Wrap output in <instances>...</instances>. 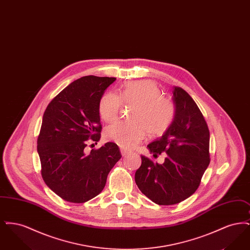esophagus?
I'll list each match as a JSON object with an SVG mask.
<instances>
[{
  "instance_id": "esophagus-1",
  "label": "esophagus",
  "mask_w": 250,
  "mask_h": 250,
  "mask_svg": "<svg viewBox=\"0 0 250 250\" xmlns=\"http://www.w3.org/2000/svg\"><path fill=\"white\" fill-rule=\"evenodd\" d=\"M121 154H122L123 156H125V155L128 154V152L126 150H125V149H121Z\"/></svg>"
}]
</instances>
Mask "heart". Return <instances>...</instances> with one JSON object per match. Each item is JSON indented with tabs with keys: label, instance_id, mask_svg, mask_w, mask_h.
Returning <instances> with one entry per match:
<instances>
[{
	"label": "heart",
	"instance_id": "heart-1",
	"mask_svg": "<svg viewBox=\"0 0 250 250\" xmlns=\"http://www.w3.org/2000/svg\"><path fill=\"white\" fill-rule=\"evenodd\" d=\"M123 104L130 106L132 121H118L104 130L105 139L124 149H131L141 143L145 131L150 137L166 133L172 125L176 107L174 103L163 97L162 91L154 81L128 82L119 95L107 92L100 98L98 111L101 119L112 122L117 119Z\"/></svg>",
	"mask_w": 250,
	"mask_h": 250
}]
</instances>
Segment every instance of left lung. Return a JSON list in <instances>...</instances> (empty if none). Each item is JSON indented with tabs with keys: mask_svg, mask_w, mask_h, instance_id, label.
<instances>
[{
	"mask_svg": "<svg viewBox=\"0 0 250 250\" xmlns=\"http://www.w3.org/2000/svg\"><path fill=\"white\" fill-rule=\"evenodd\" d=\"M175 118L161 138L147 147L162 164L142 155L135 181L143 194L159 205H172L189 198L198 189L210 163V132L196 102L184 89L173 87Z\"/></svg>",
	"mask_w": 250,
	"mask_h": 250,
	"instance_id": "obj_1",
	"label": "left lung"
}]
</instances>
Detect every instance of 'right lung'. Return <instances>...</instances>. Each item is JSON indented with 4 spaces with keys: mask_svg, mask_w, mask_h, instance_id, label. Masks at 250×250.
Returning <instances> with one entry per match:
<instances>
[{
    "mask_svg": "<svg viewBox=\"0 0 250 250\" xmlns=\"http://www.w3.org/2000/svg\"><path fill=\"white\" fill-rule=\"evenodd\" d=\"M115 78L83 77L56 95L46 108L37 139L41 175L66 202L83 203L103 190L108 172L122 157L116 143L86 152L99 141L98 104Z\"/></svg>",
    "mask_w": 250,
    "mask_h": 250,
    "instance_id": "add662e5",
    "label": "right lung"
}]
</instances>
